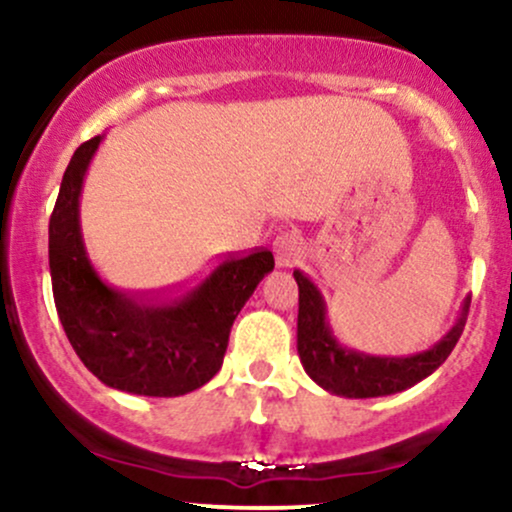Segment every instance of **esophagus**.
Segmentation results:
<instances>
[{
  "label": "esophagus",
  "instance_id": "esophagus-1",
  "mask_svg": "<svg viewBox=\"0 0 512 512\" xmlns=\"http://www.w3.org/2000/svg\"><path fill=\"white\" fill-rule=\"evenodd\" d=\"M274 255H276V267L289 269L296 264L298 255H301V238L296 233H279L274 238Z\"/></svg>",
  "mask_w": 512,
  "mask_h": 512
}]
</instances>
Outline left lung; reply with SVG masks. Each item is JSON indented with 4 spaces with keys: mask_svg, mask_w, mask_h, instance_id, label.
<instances>
[{
    "mask_svg": "<svg viewBox=\"0 0 512 512\" xmlns=\"http://www.w3.org/2000/svg\"><path fill=\"white\" fill-rule=\"evenodd\" d=\"M293 279L298 284V356L305 373L322 390L351 399L395 395L428 378L455 349L472 303V296L464 298L455 325L428 351L414 356H370L339 344L327 322L325 298L320 289L298 269L293 272Z\"/></svg>",
    "mask_w": 512,
    "mask_h": 512,
    "instance_id": "1",
    "label": "left lung"
}]
</instances>
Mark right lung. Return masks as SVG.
<instances>
[{"label": "right lung", "instance_id": "add662e5", "mask_svg": "<svg viewBox=\"0 0 512 512\" xmlns=\"http://www.w3.org/2000/svg\"><path fill=\"white\" fill-rule=\"evenodd\" d=\"M103 137L74 151L50 216V276L60 322L81 363L129 395L178 397L219 373L233 320L274 269L269 250L226 257L187 289L129 296L98 276L79 223L86 170Z\"/></svg>", "mask_w": 512, "mask_h": 512}]
</instances>
